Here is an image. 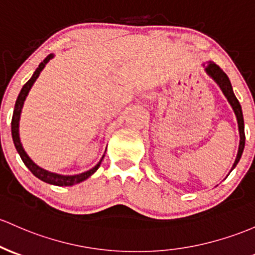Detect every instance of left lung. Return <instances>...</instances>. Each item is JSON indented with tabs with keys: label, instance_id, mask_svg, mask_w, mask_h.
<instances>
[{
	"label": "left lung",
	"instance_id": "8db88e82",
	"mask_svg": "<svg viewBox=\"0 0 255 255\" xmlns=\"http://www.w3.org/2000/svg\"><path fill=\"white\" fill-rule=\"evenodd\" d=\"M206 71L208 72V75H211V76L214 78L215 82H217L218 85H219L220 88H222L223 93L225 94L226 98H228L229 103H230L231 106H232V109H234L235 114H236L237 122H239L240 138H241V140H240L239 153H237V157H236V159H235L234 166H232V168H235V167H236V164L239 163L240 158H241L243 149H245V141H246L245 122H243L242 108H241V105H240V102H239V100H237V98L235 97L234 91H232V87H231V83H230V80H229V77L226 76L225 72H224L223 70L220 69L219 66H218L217 64H214V63H209L208 66H207V68H206Z\"/></svg>",
	"mask_w": 255,
	"mask_h": 255
}]
</instances>
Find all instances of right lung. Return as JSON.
<instances>
[{
	"mask_svg": "<svg viewBox=\"0 0 255 255\" xmlns=\"http://www.w3.org/2000/svg\"><path fill=\"white\" fill-rule=\"evenodd\" d=\"M53 57H54V55L49 54L48 57L46 58V59L42 61L40 65H38V68L36 69V71L33 72L32 77L30 78V80L27 81V82L23 86V88H21L20 93H19V96H18V99H16V102H15V106H14V113H13V117H12V136H13L14 146H15L16 151H18V153L20 155V157H21V159H23L24 164L27 167V168L30 169V172H31L32 174L35 175V177L41 179V180L44 181V183L52 184V185L71 186V185H75V184L81 183V181L86 180L87 178L91 177V175L93 174V173L96 172L98 168H99V166H100V163H102L104 156H103V158L100 159L99 163H98L96 167H93L92 169L87 170V172H85V173H81V174H77V175L55 174V173H50V172H48V170L42 169L41 167L37 166V164L33 163V162L31 161V158H30L29 156L26 155V152L24 151L23 146H21L20 138H19V119H20L21 108H23L25 98H26L27 93H29V91H30V88H31L33 82L36 81V78L40 76V72L42 71V70H43L44 66H46V64L48 63V61L52 59Z\"/></svg>",
	"mask_w": 255,
	"mask_h": 255,
	"instance_id": "obj_1",
	"label": "right lung"
}]
</instances>
